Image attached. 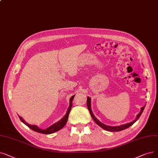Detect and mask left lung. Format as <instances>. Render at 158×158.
Instances as JSON below:
<instances>
[{
  "label": "left lung",
  "mask_w": 158,
  "mask_h": 158,
  "mask_svg": "<svg viewBox=\"0 0 158 158\" xmlns=\"http://www.w3.org/2000/svg\"><path fill=\"white\" fill-rule=\"evenodd\" d=\"M90 100H91V99H90V98H89V97L87 98V107H88V109L89 112H90V115H91V117L92 118L93 120H94L96 123H97V124H98L99 126H100L102 128H103V129H105V130H108V131H110V132H118V131H121V130L126 129V128L130 127L131 125H132L134 124V123L139 118V117L141 116L142 112H143V110H144V108H145V106H143V107L141 108V112L138 114V115H137V117H136L134 121H133L132 122H130V123H127V124H125V125H121V126H118V127H110V126H107V125L103 124V123H102L101 122H100L97 118H96L95 117L94 115L93 114V113H92V110H91Z\"/></svg>",
  "instance_id": "8db88e82"
}]
</instances>
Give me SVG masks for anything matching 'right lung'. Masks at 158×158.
<instances>
[{"label": "right lung", "mask_w": 158, "mask_h": 158, "mask_svg": "<svg viewBox=\"0 0 158 158\" xmlns=\"http://www.w3.org/2000/svg\"><path fill=\"white\" fill-rule=\"evenodd\" d=\"M74 96L75 95H73L70 99V106L68 108V110L66 112V115H64V117H63L59 121L57 122L56 123H55V124H53V125H52L51 127H48L46 129L42 130V129H40L39 127H37L35 125H31L28 124V123H27L26 122H25V121L21 117H20V116H19V119L23 123H24V124L26 126H28L30 128H31V130H34V131H35L37 132L41 133V134H52V133L56 132L58 131V130H60L61 128H63L64 127V125H66V123H67V121H68V115H69V114H70V110L72 109V101L74 98Z\"/></svg>", "instance_id": "right-lung-1"}]
</instances>
